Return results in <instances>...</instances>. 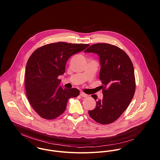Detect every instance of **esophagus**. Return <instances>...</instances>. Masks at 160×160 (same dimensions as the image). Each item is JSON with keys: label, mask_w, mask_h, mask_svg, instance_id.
<instances>
[{"label": "esophagus", "mask_w": 160, "mask_h": 160, "mask_svg": "<svg viewBox=\"0 0 160 160\" xmlns=\"http://www.w3.org/2000/svg\"><path fill=\"white\" fill-rule=\"evenodd\" d=\"M80 95L82 97H88V95L85 93H84L83 92H80Z\"/></svg>", "instance_id": "1"}]
</instances>
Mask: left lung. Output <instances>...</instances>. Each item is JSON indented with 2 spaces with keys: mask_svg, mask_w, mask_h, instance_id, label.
<instances>
[{
  "mask_svg": "<svg viewBox=\"0 0 160 160\" xmlns=\"http://www.w3.org/2000/svg\"><path fill=\"white\" fill-rule=\"evenodd\" d=\"M84 52L99 56V79L103 84V99L96 102L95 108L89 111V114L100 124H110L127 109L134 97L136 80L133 64L122 49L107 43L93 44ZM92 97L95 100L97 98L96 95Z\"/></svg>",
  "mask_w": 160,
  "mask_h": 160,
  "instance_id": "8db88e82",
  "label": "left lung"
}]
</instances>
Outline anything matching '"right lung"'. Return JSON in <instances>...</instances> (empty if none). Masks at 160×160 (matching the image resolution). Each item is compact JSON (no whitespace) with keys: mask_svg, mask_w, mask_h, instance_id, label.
Segmentation results:
<instances>
[{"mask_svg":"<svg viewBox=\"0 0 160 160\" xmlns=\"http://www.w3.org/2000/svg\"><path fill=\"white\" fill-rule=\"evenodd\" d=\"M89 46L59 42L42 46L30 56L26 67L25 89L29 103L41 117H58L65 111L69 98L79 95L76 88L60 86L58 77L65 72L69 58Z\"/></svg>","mask_w":160,"mask_h":160,"instance_id":"right-lung-1","label":"right lung"}]
</instances>
